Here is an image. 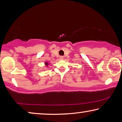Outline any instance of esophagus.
Instances as JSON below:
<instances>
[{
  "label": "esophagus",
  "instance_id": "34e87169",
  "mask_svg": "<svg viewBox=\"0 0 122 122\" xmlns=\"http://www.w3.org/2000/svg\"><path fill=\"white\" fill-rule=\"evenodd\" d=\"M60 59L61 60H63V56H60Z\"/></svg>",
  "mask_w": 122,
  "mask_h": 122
}]
</instances>
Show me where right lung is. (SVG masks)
I'll use <instances>...</instances> for the list:
<instances>
[{"label": "right lung", "instance_id": "1", "mask_svg": "<svg viewBox=\"0 0 122 122\" xmlns=\"http://www.w3.org/2000/svg\"><path fill=\"white\" fill-rule=\"evenodd\" d=\"M45 65H46V66H48V62H45Z\"/></svg>", "mask_w": 122, "mask_h": 122}]
</instances>
